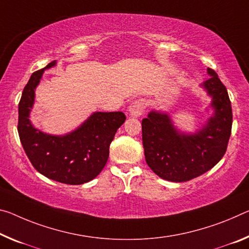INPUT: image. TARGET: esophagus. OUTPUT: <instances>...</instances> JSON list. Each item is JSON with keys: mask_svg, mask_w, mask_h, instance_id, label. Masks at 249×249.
I'll return each mask as SVG.
<instances>
[{"mask_svg": "<svg viewBox=\"0 0 249 249\" xmlns=\"http://www.w3.org/2000/svg\"><path fill=\"white\" fill-rule=\"evenodd\" d=\"M144 109H145V103L144 101L142 100H137L135 102H133L128 108L129 114H131V116L133 117L141 116L142 114L144 113Z\"/></svg>", "mask_w": 249, "mask_h": 249, "instance_id": "1", "label": "esophagus"}]
</instances>
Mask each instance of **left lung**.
Segmentation results:
<instances>
[{"label":"left lung","instance_id":"1","mask_svg":"<svg viewBox=\"0 0 249 249\" xmlns=\"http://www.w3.org/2000/svg\"><path fill=\"white\" fill-rule=\"evenodd\" d=\"M210 78L202 86L212 97L214 115L199 131L185 134L166 113L152 110L142 121L146 163L160 178L187 181L210 171L226 153L231 133V104L218 75L207 69Z\"/></svg>","mask_w":249,"mask_h":249}]
</instances>
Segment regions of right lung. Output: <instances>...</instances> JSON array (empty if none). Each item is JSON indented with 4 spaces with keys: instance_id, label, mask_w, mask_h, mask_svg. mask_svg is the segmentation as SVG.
Masks as SVG:
<instances>
[{
    "instance_id": "1",
    "label": "right lung",
    "mask_w": 249,
    "mask_h": 249,
    "mask_svg": "<svg viewBox=\"0 0 249 249\" xmlns=\"http://www.w3.org/2000/svg\"><path fill=\"white\" fill-rule=\"evenodd\" d=\"M53 61L31 75L18 103V132L25 154L34 168L47 178L70 185H81L100 174L106 165L109 145L124 123L122 112L93 113L80 127L66 135H50L35 128L30 121L35 89Z\"/></svg>"
}]
</instances>
